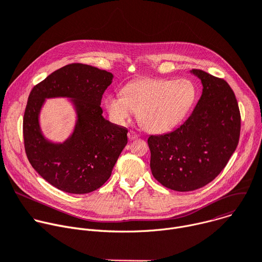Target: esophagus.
Returning <instances> with one entry per match:
<instances>
[{"label":"esophagus","instance_id":"34e87169","mask_svg":"<svg viewBox=\"0 0 262 262\" xmlns=\"http://www.w3.org/2000/svg\"><path fill=\"white\" fill-rule=\"evenodd\" d=\"M127 137H128V139H129V140H135V139L139 138V135H138L137 133H135V132L130 130V132H128V134H127Z\"/></svg>","mask_w":262,"mask_h":262}]
</instances>
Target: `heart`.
<instances>
[{
    "instance_id": "1",
    "label": "heart",
    "mask_w": 262,
    "mask_h": 262,
    "mask_svg": "<svg viewBox=\"0 0 262 262\" xmlns=\"http://www.w3.org/2000/svg\"><path fill=\"white\" fill-rule=\"evenodd\" d=\"M196 96V88L190 80L144 78L127 83L122 94L108 95L104 105L119 125H125L138 112L140 122L147 130L163 133L183 120Z\"/></svg>"
}]
</instances>
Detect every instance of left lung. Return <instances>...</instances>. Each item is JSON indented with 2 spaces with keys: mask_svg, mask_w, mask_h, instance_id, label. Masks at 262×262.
I'll list each match as a JSON object with an SVG mask.
<instances>
[{
  "mask_svg": "<svg viewBox=\"0 0 262 262\" xmlns=\"http://www.w3.org/2000/svg\"><path fill=\"white\" fill-rule=\"evenodd\" d=\"M203 84L192 114L171 133L149 136L154 178L176 191H192L215 179L238 144L241 112L223 78L193 69Z\"/></svg>",
  "mask_w": 262,
  "mask_h": 262,
  "instance_id": "left-lung-1",
  "label": "left lung"
}]
</instances>
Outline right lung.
I'll return each mask as SVG.
<instances>
[{
    "mask_svg": "<svg viewBox=\"0 0 262 262\" xmlns=\"http://www.w3.org/2000/svg\"><path fill=\"white\" fill-rule=\"evenodd\" d=\"M113 77L104 70L71 63L30 92L23 120L25 151L36 172L61 191L83 194L100 188L127 144V129L105 120L100 107ZM55 97L70 98L78 115L75 130L63 144L47 140L38 121L44 100Z\"/></svg>",
    "mask_w": 262,
    "mask_h": 262,
    "instance_id": "add662e5",
    "label": "right lung"
}]
</instances>
